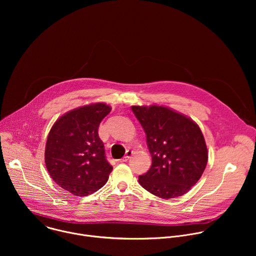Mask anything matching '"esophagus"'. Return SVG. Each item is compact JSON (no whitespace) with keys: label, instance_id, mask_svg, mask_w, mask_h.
Returning <instances> with one entry per match:
<instances>
[{"label":"esophagus","instance_id":"obj_1","mask_svg":"<svg viewBox=\"0 0 256 256\" xmlns=\"http://www.w3.org/2000/svg\"><path fill=\"white\" fill-rule=\"evenodd\" d=\"M132 151L128 150V151H126V155H124V157L120 160V162H126V161L132 157Z\"/></svg>","mask_w":256,"mask_h":256}]
</instances>
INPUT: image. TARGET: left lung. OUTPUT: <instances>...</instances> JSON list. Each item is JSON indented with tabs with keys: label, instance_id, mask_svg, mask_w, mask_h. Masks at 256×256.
<instances>
[{
	"label": "left lung",
	"instance_id": "left-lung-1",
	"mask_svg": "<svg viewBox=\"0 0 256 256\" xmlns=\"http://www.w3.org/2000/svg\"><path fill=\"white\" fill-rule=\"evenodd\" d=\"M142 126L152 157L138 184L161 198L186 194L202 177L208 149L200 126L190 118L165 106H132Z\"/></svg>",
	"mask_w": 256,
	"mask_h": 256
}]
</instances>
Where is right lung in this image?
Masks as SVG:
<instances>
[{
    "instance_id": "add662e5",
    "label": "right lung",
    "mask_w": 256,
    "mask_h": 256,
    "mask_svg": "<svg viewBox=\"0 0 256 256\" xmlns=\"http://www.w3.org/2000/svg\"><path fill=\"white\" fill-rule=\"evenodd\" d=\"M110 112L105 103L78 107L60 116L50 130L46 169L56 184L72 194L86 196L97 192L112 171L98 136L101 120Z\"/></svg>"
}]
</instances>
